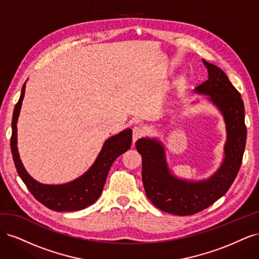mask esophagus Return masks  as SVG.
<instances>
[{"label":"esophagus","mask_w":259,"mask_h":259,"mask_svg":"<svg viewBox=\"0 0 259 259\" xmlns=\"http://www.w3.org/2000/svg\"><path fill=\"white\" fill-rule=\"evenodd\" d=\"M145 135V130L143 127L135 126L133 128V144H135L137 140Z\"/></svg>","instance_id":"1"}]
</instances>
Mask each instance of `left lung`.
Here are the masks:
<instances>
[{
    "instance_id": "obj_1",
    "label": "left lung",
    "mask_w": 259,
    "mask_h": 259,
    "mask_svg": "<svg viewBox=\"0 0 259 259\" xmlns=\"http://www.w3.org/2000/svg\"><path fill=\"white\" fill-rule=\"evenodd\" d=\"M203 64L208 79L195 88V93L207 95L221 110L227 131L225 158L216 173L199 182L180 179L169 171L165 148L159 140L140 138L135 145L142 154L143 183L148 199L161 210L179 216L199 213L229 190L239 173L246 144L244 104L240 93L221 68L204 59Z\"/></svg>"
}]
</instances>
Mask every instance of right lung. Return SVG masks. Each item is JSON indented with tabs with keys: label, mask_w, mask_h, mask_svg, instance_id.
<instances>
[{
	"label": "right lung",
	"mask_w": 259,
	"mask_h": 259,
	"mask_svg": "<svg viewBox=\"0 0 259 259\" xmlns=\"http://www.w3.org/2000/svg\"><path fill=\"white\" fill-rule=\"evenodd\" d=\"M25 89L26 83L22 85L20 98L15 106L12 120L11 149L18 175L33 197L52 210L72 211L92 205L103 192L109 169L114 160L131 148L132 130L126 128L107 139L93 165L73 182L62 185L40 184L31 177L23 167L17 148V120L25 96Z\"/></svg>",
	"instance_id": "add662e5"
}]
</instances>
